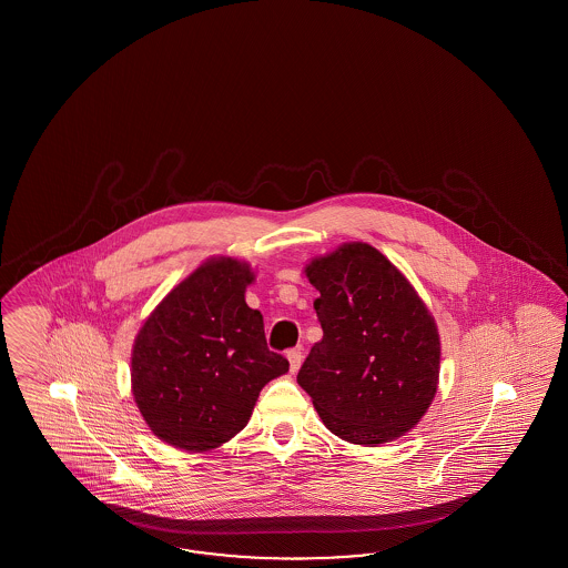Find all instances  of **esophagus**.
<instances>
[{"label": "esophagus", "mask_w": 568, "mask_h": 568, "mask_svg": "<svg viewBox=\"0 0 568 568\" xmlns=\"http://www.w3.org/2000/svg\"><path fill=\"white\" fill-rule=\"evenodd\" d=\"M287 361H290V368L292 373H297L300 366H302V349L295 347V349H287Z\"/></svg>", "instance_id": "obj_1"}]
</instances>
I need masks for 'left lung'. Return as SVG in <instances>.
I'll use <instances>...</instances> for the list:
<instances>
[{"mask_svg":"<svg viewBox=\"0 0 568 568\" xmlns=\"http://www.w3.org/2000/svg\"><path fill=\"white\" fill-rule=\"evenodd\" d=\"M323 339L297 383L325 427L358 446L394 442L437 394L442 344L425 302L378 250L344 243L306 264Z\"/></svg>","mask_w":568,"mask_h":568,"instance_id":"left-lung-1","label":"left lung"}]
</instances>
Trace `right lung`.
<instances>
[{
	"instance_id": "add662e5",
	"label": "right lung",
	"mask_w": 568,
	"mask_h": 568,
	"mask_svg": "<svg viewBox=\"0 0 568 568\" xmlns=\"http://www.w3.org/2000/svg\"><path fill=\"white\" fill-rule=\"evenodd\" d=\"M247 262L210 258L145 318L131 354L139 413L169 446L207 452L250 420L262 387L290 371L245 304Z\"/></svg>"
}]
</instances>
